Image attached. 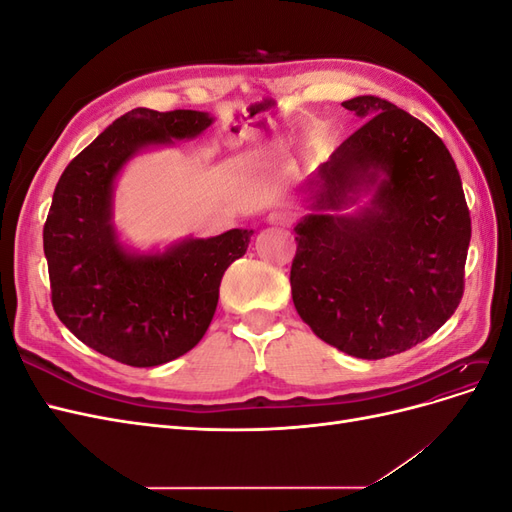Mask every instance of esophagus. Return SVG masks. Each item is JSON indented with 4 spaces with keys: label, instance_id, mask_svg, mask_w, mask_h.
<instances>
[{
    "label": "esophagus",
    "instance_id": "34e87169",
    "mask_svg": "<svg viewBox=\"0 0 512 512\" xmlns=\"http://www.w3.org/2000/svg\"><path fill=\"white\" fill-rule=\"evenodd\" d=\"M267 222L273 226H288L290 224V213L288 211H273L267 215Z\"/></svg>",
    "mask_w": 512,
    "mask_h": 512
}]
</instances>
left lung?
Returning <instances> with one entry per match:
<instances>
[{
    "mask_svg": "<svg viewBox=\"0 0 512 512\" xmlns=\"http://www.w3.org/2000/svg\"><path fill=\"white\" fill-rule=\"evenodd\" d=\"M342 106L363 126L305 183L312 213L294 226L290 286L322 342L374 361L455 314L472 226L459 170L423 121L378 96Z\"/></svg>",
    "mask_w": 512,
    "mask_h": 512,
    "instance_id": "left-lung-1",
    "label": "left lung"
}]
</instances>
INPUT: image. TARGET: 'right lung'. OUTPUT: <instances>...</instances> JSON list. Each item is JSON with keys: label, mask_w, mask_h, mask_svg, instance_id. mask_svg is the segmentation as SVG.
<instances>
[{"label": "right lung", "mask_w": 512, "mask_h": 512, "mask_svg": "<svg viewBox=\"0 0 512 512\" xmlns=\"http://www.w3.org/2000/svg\"><path fill=\"white\" fill-rule=\"evenodd\" d=\"M203 111L134 108L113 121L59 177L44 224L57 318L96 352L156 367L190 352L213 320L224 271L247 252L254 230L181 239L138 252L115 228V185L138 153L203 134Z\"/></svg>", "instance_id": "add662e5"}]
</instances>
